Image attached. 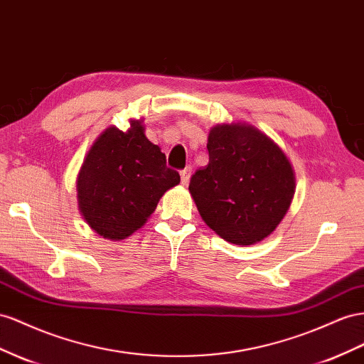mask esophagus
Masks as SVG:
<instances>
[{"label": "esophagus", "instance_id": "esophagus-1", "mask_svg": "<svg viewBox=\"0 0 364 364\" xmlns=\"http://www.w3.org/2000/svg\"><path fill=\"white\" fill-rule=\"evenodd\" d=\"M190 178H191V168H190V166H186L185 170L181 171V182H182V185H188Z\"/></svg>", "mask_w": 364, "mask_h": 364}]
</instances>
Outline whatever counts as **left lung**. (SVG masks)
<instances>
[{"instance_id": "8db88e82", "label": "left lung", "mask_w": 364, "mask_h": 364, "mask_svg": "<svg viewBox=\"0 0 364 364\" xmlns=\"http://www.w3.org/2000/svg\"><path fill=\"white\" fill-rule=\"evenodd\" d=\"M206 149L210 162L193 174L188 186L203 222L234 245L268 237L296 188L287 156L247 124L215 125Z\"/></svg>"}]
</instances>
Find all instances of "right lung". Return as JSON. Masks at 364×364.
<instances>
[{
  "instance_id": "obj_1",
  "label": "right lung",
  "mask_w": 364,
  "mask_h": 364,
  "mask_svg": "<svg viewBox=\"0 0 364 364\" xmlns=\"http://www.w3.org/2000/svg\"><path fill=\"white\" fill-rule=\"evenodd\" d=\"M181 182L165 154L144 134L107 129L88 151L77 176V202L85 222L104 239L122 240L150 218L162 194Z\"/></svg>"
}]
</instances>
